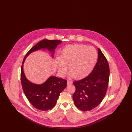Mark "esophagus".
I'll use <instances>...</instances> for the list:
<instances>
[{"instance_id": "obj_1", "label": "esophagus", "mask_w": 132, "mask_h": 132, "mask_svg": "<svg viewBox=\"0 0 132 132\" xmlns=\"http://www.w3.org/2000/svg\"><path fill=\"white\" fill-rule=\"evenodd\" d=\"M72 81H69V80H68L67 81V85H70V84H72Z\"/></svg>"}]
</instances>
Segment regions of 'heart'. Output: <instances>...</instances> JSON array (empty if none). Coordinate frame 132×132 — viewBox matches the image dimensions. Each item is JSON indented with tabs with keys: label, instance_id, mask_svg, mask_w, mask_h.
<instances>
[{
	"label": "heart",
	"instance_id": "heart-1",
	"mask_svg": "<svg viewBox=\"0 0 132 132\" xmlns=\"http://www.w3.org/2000/svg\"><path fill=\"white\" fill-rule=\"evenodd\" d=\"M97 57L94 47L82 44L70 45L62 51L61 58L57 60L59 71L64 75L68 65L70 75L75 79H81L88 76L94 68Z\"/></svg>",
	"mask_w": 132,
	"mask_h": 132
}]
</instances>
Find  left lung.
<instances>
[{
	"label": "left lung",
	"instance_id": "left-lung-1",
	"mask_svg": "<svg viewBox=\"0 0 132 132\" xmlns=\"http://www.w3.org/2000/svg\"><path fill=\"white\" fill-rule=\"evenodd\" d=\"M110 70L106 58L98 48V59L94 68L87 77L74 82L76 91L74 104L83 111L97 106L104 97L108 88Z\"/></svg>",
	"mask_w": 132,
	"mask_h": 132
}]
</instances>
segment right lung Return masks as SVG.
Listing matches in <instances>:
<instances>
[{
    "label": "right lung",
    "instance_id": "1",
    "mask_svg": "<svg viewBox=\"0 0 132 132\" xmlns=\"http://www.w3.org/2000/svg\"><path fill=\"white\" fill-rule=\"evenodd\" d=\"M61 43V41L59 40H42L27 53L23 61L21 70L23 90L32 105L39 110L46 111L54 107L60 93L67 86V80L52 76L42 85L32 84L26 78L23 71V64L26 58L32 52L41 48H47L54 53L57 45Z\"/></svg>",
    "mask_w": 132,
    "mask_h": 132
}]
</instances>
